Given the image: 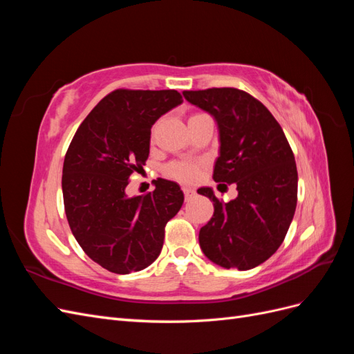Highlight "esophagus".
<instances>
[{"label": "esophagus", "mask_w": 354, "mask_h": 354, "mask_svg": "<svg viewBox=\"0 0 354 354\" xmlns=\"http://www.w3.org/2000/svg\"><path fill=\"white\" fill-rule=\"evenodd\" d=\"M183 194H185V198H186V199H190L192 196L195 195V190L190 189V187H183Z\"/></svg>", "instance_id": "obj_1"}]
</instances>
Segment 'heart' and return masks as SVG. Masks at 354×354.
<instances>
[{
  "label": "heart",
  "instance_id": "obj_1",
  "mask_svg": "<svg viewBox=\"0 0 354 354\" xmlns=\"http://www.w3.org/2000/svg\"><path fill=\"white\" fill-rule=\"evenodd\" d=\"M167 174L180 181H194L198 178L201 164L189 162V160H178V162H171L165 168Z\"/></svg>",
  "mask_w": 354,
  "mask_h": 354
}]
</instances>
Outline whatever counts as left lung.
<instances>
[{"label": "left lung", "mask_w": 354, "mask_h": 354, "mask_svg": "<svg viewBox=\"0 0 354 354\" xmlns=\"http://www.w3.org/2000/svg\"><path fill=\"white\" fill-rule=\"evenodd\" d=\"M183 95L216 118L220 156L212 177L238 190L230 202L216 198L211 187L198 190L214 205L199 232L201 250L224 269H254L277 251L294 217L298 174L292 149L269 109L246 91L224 87Z\"/></svg>", "instance_id": "left-lung-1"}]
</instances>
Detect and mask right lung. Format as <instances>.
<instances>
[{
	"instance_id": "add662e5",
	"label": "right lung",
	"mask_w": 354,
	"mask_h": 354,
	"mask_svg": "<svg viewBox=\"0 0 354 354\" xmlns=\"http://www.w3.org/2000/svg\"><path fill=\"white\" fill-rule=\"evenodd\" d=\"M183 102L176 90L120 88L103 97L78 127L63 162L62 190L69 227L84 252L118 274L151 266L164 245L165 226L183 205L174 181L128 198L125 187L143 169L151 128Z\"/></svg>"
}]
</instances>
